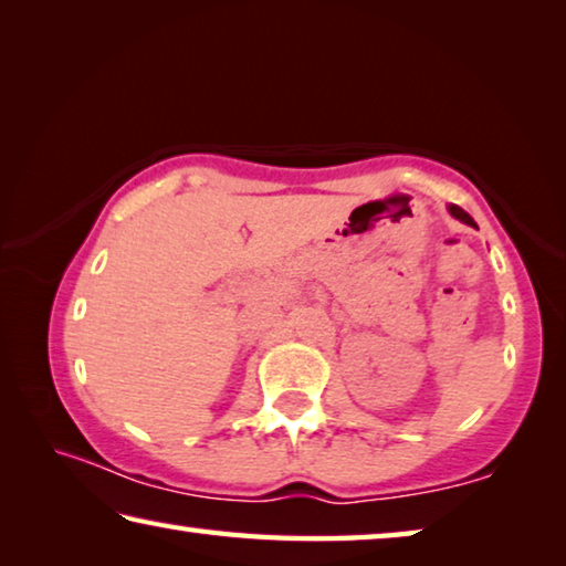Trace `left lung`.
<instances>
[{
	"label": "left lung",
	"mask_w": 566,
	"mask_h": 566,
	"mask_svg": "<svg viewBox=\"0 0 566 566\" xmlns=\"http://www.w3.org/2000/svg\"><path fill=\"white\" fill-rule=\"evenodd\" d=\"M449 212H452V214L459 219V222H464V224H469V227H476L474 219L469 217L462 207H449Z\"/></svg>",
	"instance_id": "left-lung-1"
}]
</instances>
